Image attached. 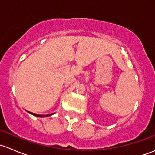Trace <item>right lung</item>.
<instances>
[{
	"instance_id": "1",
	"label": "right lung",
	"mask_w": 155,
	"mask_h": 155,
	"mask_svg": "<svg viewBox=\"0 0 155 155\" xmlns=\"http://www.w3.org/2000/svg\"><path fill=\"white\" fill-rule=\"evenodd\" d=\"M28 112H29V113H31V115H34V116H37V117H41V118H43V117H48V116H51V115H53V114H48V115H38V114H35V113H33V112H30L28 111Z\"/></svg>"
}]
</instances>
